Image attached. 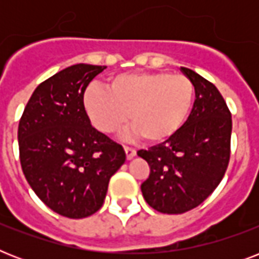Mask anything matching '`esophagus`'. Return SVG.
<instances>
[{"label":"esophagus","instance_id":"obj_1","mask_svg":"<svg viewBox=\"0 0 259 259\" xmlns=\"http://www.w3.org/2000/svg\"><path fill=\"white\" fill-rule=\"evenodd\" d=\"M123 149H125L126 158H127V160H132V158L136 156V149H133V148H130V146H123Z\"/></svg>","mask_w":259,"mask_h":259}]
</instances>
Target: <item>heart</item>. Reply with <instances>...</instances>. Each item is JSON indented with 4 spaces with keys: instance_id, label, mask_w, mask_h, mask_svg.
I'll return each mask as SVG.
<instances>
[{
    "instance_id": "heart-1",
    "label": "heart",
    "mask_w": 259,
    "mask_h": 259,
    "mask_svg": "<svg viewBox=\"0 0 259 259\" xmlns=\"http://www.w3.org/2000/svg\"><path fill=\"white\" fill-rule=\"evenodd\" d=\"M193 103L192 80L161 71L115 75L106 89L90 84L83 94V107L95 129L115 133L129 113L132 132L149 144L175 137L188 121Z\"/></svg>"
}]
</instances>
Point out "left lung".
Listing matches in <instances>:
<instances>
[{
	"label": "left lung",
	"instance_id": "1",
	"mask_svg": "<svg viewBox=\"0 0 259 259\" xmlns=\"http://www.w3.org/2000/svg\"><path fill=\"white\" fill-rule=\"evenodd\" d=\"M195 86L188 121L168 141L138 150L149 164L141 184L146 203L158 212L183 213L201 204L215 191L230 161L231 113L219 90L195 71L181 67Z\"/></svg>",
	"mask_w": 259,
	"mask_h": 259
}]
</instances>
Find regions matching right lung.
Here are the masks:
<instances>
[{
    "mask_svg": "<svg viewBox=\"0 0 259 259\" xmlns=\"http://www.w3.org/2000/svg\"><path fill=\"white\" fill-rule=\"evenodd\" d=\"M105 66L75 64L40 83L18 123L20 162L26 181L52 211L71 219L93 215L125 150L91 126L83 107L89 83Z\"/></svg>",
    "mask_w": 259,
    "mask_h": 259,
    "instance_id": "1",
    "label": "right lung"
}]
</instances>
